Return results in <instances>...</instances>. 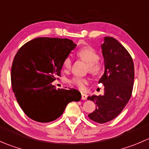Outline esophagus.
<instances>
[{
  "instance_id": "esophagus-1",
  "label": "esophagus",
  "mask_w": 149,
  "mask_h": 149,
  "mask_svg": "<svg viewBox=\"0 0 149 149\" xmlns=\"http://www.w3.org/2000/svg\"><path fill=\"white\" fill-rule=\"evenodd\" d=\"M87 97H88V96H87L86 94H84V93H81V99H82V100H86Z\"/></svg>"
}]
</instances>
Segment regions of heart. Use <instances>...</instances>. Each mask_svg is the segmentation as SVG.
<instances>
[{
  "label": "heart",
  "instance_id": "heart-1",
  "mask_svg": "<svg viewBox=\"0 0 149 149\" xmlns=\"http://www.w3.org/2000/svg\"><path fill=\"white\" fill-rule=\"evenodd\" d=\"M77 56L81 60L88 64V71L93 75H99L102 71V66L99 62L100 55L98 52L91 47L86 46L81 48L77 52ZM63 67L65 69H69L71 66V60L69 57L66 58L63 61ZM70 83L80 88H83L87 83L85 78L76 76L70 81Z\"/></svg>",
  "mask_w": 149,
  "mask_h": 149
}]
</instances>
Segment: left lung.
<instances>
[{
	"label": "left lung",
	"instance_id": "obj_1",
	"mask_svg": "<svg viewBox=\"0 0 149 149\" xmlns=\"http://www.w3.org/2000/svg\"><path fill=\"white\" fill-rule=\"evenodd\" d=\"M101 48L104 73L99 83L104 84V92L99 97L88 96L87 100L97 105L88 118L104 123L115 119L128 102L134 82V65L129 52L116 39L104 37Z\"/></svg>",
	"mask_w": 149,
	"mask_h": 149
}]
</instances>
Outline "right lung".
I'll list each match as a JSON object with an SVG mask.
<instances>
[{
  "label": "right lung",
  "mask_w": 149,
  "mask_h": 149,
  "mask_svg": "<svg viewBox=\"0 0 149 149\" xmlns=\"http://www.w3.org/2000/svg\"><path fill=\"white\" fill-rule=\"evenodd\" d=\"M77 45L68 39L38 37L24 45L11 67L13 91L31 119L49 123L59 118L70 102H79L78 90L56 89L52 82L61 76L64 60Z\"/></svg>",
  "instance_id": "right-lung-1"
}]
</instances>
